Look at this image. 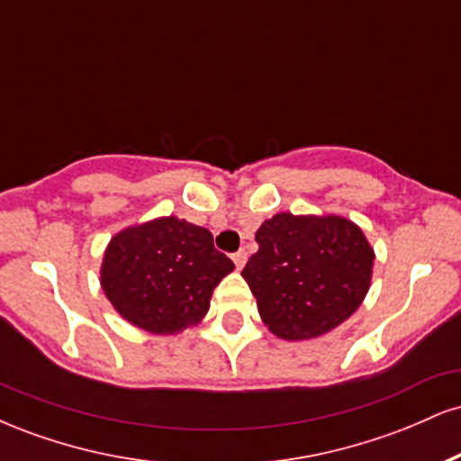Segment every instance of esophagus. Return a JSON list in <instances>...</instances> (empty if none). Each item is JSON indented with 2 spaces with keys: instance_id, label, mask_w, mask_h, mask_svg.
<instances>
[{
  "instance_id": "34e87169",
  "label": "esophagus",
  "mask_w": 461,
  "mask_h": 461,
  "mask_svg": "<svg viewBox=\"0 0 461 461\" xmlns=\"http://www.w3.org/2000/svg\"><path fill=\"white\" fill-rule=\"evenodd\" d=\"M231 260H234L236 268L245 267V262H247V251H245V249H240V251H236L234 256H231Z\"/></svg>"
}]
</instances>
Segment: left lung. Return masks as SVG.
Segmentation results:
<instances>
[{
  "mask_svg": "<svg viewBox=\"0 0 461 461\" xmlns=\"http://www.w3.org/2000/svg\"><path fill=\"white\" fill-rule=\"evenodd\" d=\"M260 249L242 268L264 325L284 340L322 336L368 293L375 253L342 216L275 214L256 231Z\"/></svg>",
  "mask_w": 461,
  "mask_h": 461,
  "instance_id": "left-lung-1",
  "label": "left lung"
}]
</instances>
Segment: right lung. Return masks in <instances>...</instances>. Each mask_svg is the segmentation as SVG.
Returning a JSON list of instances; mask_svg holds the SVG:
<instances>
[{
  "label": "right lung",
  "instance_id": "right-lung-1",
  "mask_svg": "<svg viewBox=\"0 0 461 461\" xmlns=\"http://www.w3.org/2000/svg\"><path fill=\"white\" fill-rule=\"evenodd\" d=\"M234 262L216 251L208 230L176 216L130 227L110 240L102 288L114 310L151 333L194 325Z\"/></svg>",
  "mask_w": 461,
  "mask_h": 461
}]
</instances>
